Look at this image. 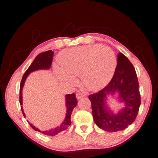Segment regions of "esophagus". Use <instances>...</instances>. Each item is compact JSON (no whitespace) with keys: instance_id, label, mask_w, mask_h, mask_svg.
Segmentation results:
<instances>
[{"instance_id":"34e87169","label":"esophagus","mask_w":158,"mask_h":158,"mask_svg":"<svg viewBox=\"0 0 158 158\" xmlns=\"http://www.w3.org/2000/svg\"><path fill=\"white\" fill-rule=\"evenodd\" d=\"M84 96L85 95L82 93H78V94H76V98L77 99H80V98L84 97Z\"/></svg>"}]
</instances>
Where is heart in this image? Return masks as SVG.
I'll list each match as a JSON object with an SVG mask.
<instances>
[{
  "label": "heart",
  "instance_id": "heart-1",
  "mask_svg": "<svg viewBox=\"0 0 158 158\" xmlns=\"http://www.w3.org/2000/svg\"><path fill=\"white\" fill-rule=\"evenodd\" d=\"M56 67L57 78L62 82L73 85L76 76L80 77L83 85L89 90L98 91L111 80L117 66V59L109 47L93 44L64 50Z\"/></svg>",
  "mask_w": 158,
  "mask_h": 158
}]
</instances>
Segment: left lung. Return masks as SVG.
Listing matches in <instances>:
<instances>
[{"mask_svg": "<svg viewBox=\"0 0 158 158\" xmlns=\"http://www.w3.org/2000/svg\"><path fill=\"white\" fill-rule=\"evenodd\" d=\"M118 94L125 107L114 114L107 105V96ZM92 114L96 125L109 132L122 131L135 121L141 100L139 83L134 67L122 53L118 55L117 67L111 81L98 93L89 96Z\"/></svg>", "mask_w": 158, "mask_h": 158, "instance_id": "left-lung-1", "label": "left lung"}]
</instances>
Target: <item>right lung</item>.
Segmentation results:
<instances>
[{"label":"right lung","mask_w":158,"mask_h":158,"mask_svg":"<svg viewBox=\"0 0 158 158\" xmlns=\"http://www.w3.org/2000/svg\"><path fill=\"white\" fill-rule=\"evenodd\" d=\"M53 56V52L52 51V50H49V51L40 53V54H38L36 57L35 58L34 60L33 61L30 66L29 67L27 70L25 71V73H24L23 78L21 80V82H20V85L19 100H20V105H23L22 91H23V88L24 87V84H25V82L27 78V76L30 74L31 72H33V71L40 70V69H49L52 66ZM65 99H66L67 114H66V116H65L64 121L62 122L60 126L48 131H44L38 129V128L33 126L32 124H30L29 123L30 127L33 129L35 130V131H39L40 133H43L44 135H51V136H54L58 134V133H60V132L66 130L67 129V127L69 125H71V114H72V111H73V109H74V107L76 106L77 103H78V101H77L76 95L74 94L66 95V96H65ZM21 110H22L24 117L25 118V113H24L22 106H21Z\"/></svg>","instance_id":"add662e5"}]
</instances>
